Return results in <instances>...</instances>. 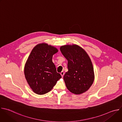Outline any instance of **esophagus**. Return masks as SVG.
Returning a JSON list of instances; mask_svg holds the SVG:
<instances>
[{"label":"esophagus","mask_w":122,"mask_h":122,"mask_svg":"<svg viewBox=\"0 0 122 122\" xmlns=\"http://www.w3.org/2000/svg\"><path fill=\"white\" fill-rule=\"evenodd\" d=\"M64 74H65V73H64V71H62V72L60 73V74H61V76H62V77H63L64 76Z\"/></svg>","instance_id":"34e87169"}]
</instances>
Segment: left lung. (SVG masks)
Returning a JSON list of instances; mask_svg holds the SVG:
<instances>
[{
	"label": "left lung",
	"mask_w": 122,
	"mask_h": 122,
	"mask_svg": "<svg viewBox=\"0 0 122 122\" xmlns=\"http://www.w3.org/2000/svg\"><path fill=\"white\" fill-rule=\"evenodd\" d=\"M60 51L67 60L68 71L64 76L66 88L79 95L87 91L95 78L91 60L86 52L77 45L62 46Z\"/></svg>",
	"instance_id": "8db88e82"
}]
</instances>
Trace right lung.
<instances>
[{"mask_svg":"<svg viewBox=\"0 0 122 122\" xmlns=\"http://www.w3.org/2000/svg\"><path fill=\"white\" fill-rule=\"evenodd\" d=\"M58 51L46 43L37 45L32 50L25 65L24 73L33 91L38 95L50 92L61 78L57 73L52 57Z\"/></svg>","mask_w":122,"mask_h":122,"instance_id":"right-lung-1","label":"right lung"}]
</instances>
